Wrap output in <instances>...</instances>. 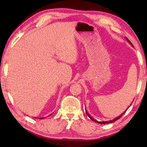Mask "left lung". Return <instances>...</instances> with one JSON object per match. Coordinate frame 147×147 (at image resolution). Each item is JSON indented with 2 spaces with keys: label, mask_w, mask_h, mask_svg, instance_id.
<instances>
[{
  "label": "left lung",
  "mask_w": 147,
  "mask_h": 147,
  "mask_svg": "<svg viewBox=\"0 0 147 147\" xmlns=\"http://www.w3.org/2000/svg\"><path fill=\"white\" fill-rule=\"evenodd\" d=\"M126 40H127L128 41V43H130L131 46L132 47H134L133 46V45L131 44V42L128 40V39H127V38H126ZM130 104V105H131ZM130 107V106H129ZM128 109H126V110H127ZM126 111H124V112L121 114V115H120L119 116H118L117 117H116V118H115L114 119H113V120H110V121H96V120H95V119H94L93 117H92L89 115V114L88 113V111H87V110L86 109V114H87V115H88L89 118H90L92 121H94V122H96V123H99V124H107V123H113V122H115V121H116L117 120H118L119 119H120L122 116H123V115H124V113H125V112H126Z\"/></svg>",
  "instance_id": "left-lung-1"
}]
</instances>
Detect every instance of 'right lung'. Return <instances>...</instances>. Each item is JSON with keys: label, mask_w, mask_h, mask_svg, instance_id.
Listing matches in <instances>:
<instances>
[{"label": "right lung", "mask_w": 147, "mask_h": 147, "mask_svg": "<svg viewBox=\"0 0 147 147\" xmlns=\"http://www.w3.org/2000/svg\"><path fill=\"white\" fill-rule=\"evenodd\" d=\"M51 115H52V114H51ZM45 117H41V118H39V119H44Z\"/></svg>", "instance_id": "1"}]
</instances>
